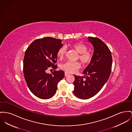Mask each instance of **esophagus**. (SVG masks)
Returning <instances> with one entry per match:
<instances>
[{"mask_svg":"<svg viewBox=\"0 0 132 132\" xmlns=\"http://www.w3.org/2000/svg\"><path fill=\"white\" fill-rule=\"evenodd\" d=\"M70 74L69 73H68V72H65V73H64V75H65V76L66 77V76H69Z\"/></svg>","mask_w":132,"mask_h":132,"instance_id":"obj_1","label":"esophagus"}]
</instances>
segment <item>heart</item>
<instances>
[{"label": "heart", "mask_w": 132, "mask_h": 132, "mask_svg": "<svg viewBox=\"0 0 132 132\" xmlns=\"http://www.w3.org/2000/svg\"><path fill=\"white\" fill-rule=\"evenodd\" d=\"M71 47L79 53L78 59H79L84 65H86L92 62L93 58L92 52L88 51V47L85 44L81 43H76L72 44ZM66 53V48L62 46L57 52V56L62 60ZM81 67V64L79 62H67L61 65V69L67 72L73 73L79 70Z\"/></svg>", "instance_id": "b5f03b06"}]
</instances>
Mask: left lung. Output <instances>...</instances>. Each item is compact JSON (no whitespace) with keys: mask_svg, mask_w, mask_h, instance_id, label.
<instances>
[{"mask_svg":"<svg viewBox=\"0 0 132 132\" xmlns=\"http://www.w3.org/2000/svg\"><path fill=\"white\" fill-rule=\"evenodd\" d=\"M88 40L94 47L93 60L82 72L84 77L73 75V93L81 99H88L97 95L109 79L112 71V56L107 45L97 37H88Z\"/></svg>","mask_w":132,"mask_h":132,"instance_id":"obj_1","label":"left lung"}]
</instances>
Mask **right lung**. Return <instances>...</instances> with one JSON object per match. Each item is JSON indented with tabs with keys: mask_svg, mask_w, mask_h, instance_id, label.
Instances as JSON below:
<instances>
[{
	"mask_svg": "<svg viewBox=\"0 0 132 132\" xmlns=\"http://www.w3.org/2000/svg\"><path fill=\"white\" fill-rule=\"evenodd\" d=\"M63 44L61 39L45 37L34 40L27 47L23 59V70L27 85L31 93L40 98L53 97L57 84L64 77L62 70H55L57 53ZM49 68L54 71L46 73Z\"/></svg>",
	"mask_w": 132,
	"mask_h": 132,
	"instance_id": "right-lung-1",
	"label": "right lung"
}]
</instances>
